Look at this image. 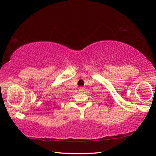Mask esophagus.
<instances>
[{
	"mask_svg": "<svg viewBox=\"0 0 156 156\" xmlns=\"http://www.w3.org/2000/svg\"><path fill=\"white\" fill-rule=\"evenodd\" d=\"M84 90H85V89H84L83 87H79V92H83Z\"/></svg>",
	"mask_w": 156,
	"mask_h": 156,
	"instance_id": "esophagus-1",
	"label": "esophagus"
}]
</instances>
